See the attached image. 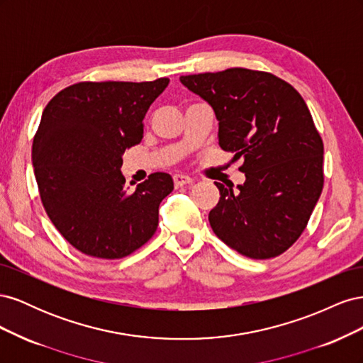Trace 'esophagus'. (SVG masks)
Returning a JSON list of instances; mask_svg holds the SVG:
<instances>
[{"label": "esophagus", "mask_w": 363, "mask_h": 363, "mask_svg": "<svg viewBox=\"0 0 363 363\" xmlns=\"http://www.w3.org/2000/svg\"><path fill=\"white\" fill-rule=\"evenodd\" d=\"M191 183H192V179L189 177V175H184V174H175V175H174V184H175V188H182V186L191 184Z\"/></svg>", "instance_id": "34e87169"}]
</instances>
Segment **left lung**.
Here are the masks:
<instances>
[{"mask_svg":"<svg viewBox=\"0 0 363 363\" xmlns=\"http://www.w3.org/2000/svg\"><path fill=\"white\" fill-rule=\"evenodd\" d=\"M180 82L212 106L219 147L244 159L238 191L215 182L213 233L250 259L280 256L304 232L324 184L323 139L303 96L276 75L245 68Z\"/></svg>","mask_w":363,"mask_h":363,"instance_id":"1","label":"left lung"}]
</instances>
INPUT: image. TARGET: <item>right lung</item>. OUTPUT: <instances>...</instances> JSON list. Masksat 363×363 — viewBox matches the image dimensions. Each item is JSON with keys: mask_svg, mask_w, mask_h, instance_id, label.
<instances>
[{"mask_svg": "<svg viewBox=\"0 0 363 363\" xmlns=\"http://www.w3.org/2000/svg\"><path fill=\"white\" fill-rule=\"evenodd\" d=\"M169 79L80 82L43 108L31 160L40 200L60 235L83 255L121 259L156 233L167 172L125 189L123 155L144 138L142 121Z\"/></svg>", "mask_w": 363, "mask_h": 363, "instance_id": "obj_1", "label": "right lung"}]
</instances>
